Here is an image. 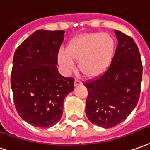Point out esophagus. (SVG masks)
<instances>
[{
  "label": "esophagus",
  "instance_id": "34e87169",
  "mask_svg": "<svg viewBox=\"0 0 150 150\" xmlns=\"http://www.w3.org/2000/svg\"><path fill=\"white\" fill-rule=\"evenodd\" d=\"M83 83L79 80V79H76L75 80V86H78V85H81Z\"/></svg>",
  "mask_w": 150,
  "mask_h": 150
}]
</instances>
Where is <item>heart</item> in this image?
<instances>
[{
    "mask_svg": "<svg viewBox=\"0 0 150 150\" xmlns=\"http://www.w3.org/2000/svg\"><path fill=\"white\" fill-rule=\"evenodd\" d=\"M115 49V40L107 33H87L73 38L58 54V62L65 71H71L73 62H78L79 71L87 78L102 75L111 62Z\"/></svg>",
    "mask_w": 150,
    "mask_h": 150,
    "instance_id": "1",
    "label": "heart"
}]
</instances>
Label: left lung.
<instances>
[{"label":"left lung","mask_w":150,"mask_h":150,"mask_svg":"<svg viewBox=\"0 0 150 150\" xmlns=\"http://www.w3.org/2000/svg\"><path fill=\"white\" fill-rule=\"evenodd\" d=\"M118 45L105 71L83 82L88 94L86 115L97 126L110 128L124 121L137 105L143 67L134 40L115 30Z\"/></svg>","instance_id":"1"}]
</instances>
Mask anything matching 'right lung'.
I'll use <instances>...</instances> for the list:
<instances>
[{"mask_svg": "<svg viewBox=\"0 0 150 150\" xmlns=\"http://www.w3.org/2000/svg\"><path fill=\"white\" fill-rule=\"evenodd\" d=\"M64 31L37 30L14 53L11 88L18 114L32 126L55 125L63 113V101L74 89L72 77L57 71V55Z\"/></svg>", "mask_w": 150, "mask_h": 150, "instance_id": "add662e5", "label": "right lung"}]
</instances>
